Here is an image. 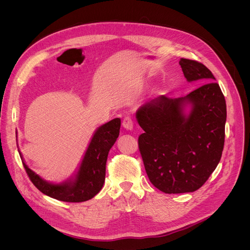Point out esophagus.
<instances>
[{"mask_svg":"<svg viewBox=\"0 0 250 250\" xmlns=\"http://www.w3.org/2000/svg\"><path fill=\"white\" fill-rule=\"evenodd\" d=\"M123 126L125 128V129H133L134 127V122L132 120V117L130 116H125L124 120H123Z\"/></svg>","mask_w":250,"mask_h":250,"instance_id":"34e87169","label":"esophagus"}]
</instances>
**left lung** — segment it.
Returning a JSON list of instances; mask_svg holds the SVG:
<instances>
[{
    "mask_svg": "<svg viewBox=\"0 0 250 250\" xmlns=\"http://www.w3.org/2000/svg\"><path fill=\"white\" fill-rule=\"evenodd\" d=\"M188 82L202 84L185 97L161 95L138 109L144 129L139 150L152 185L165 193L192 192L204 186L220 162L225 142L226 101L205 64L180 59ZM189 103L188 115L184 106Z\"/></svg>",
    "mask_w": 250,
    "mask_h": 250,
    "instance_id": "8db88e82",
    "label": "left lung"
}]
</instances>
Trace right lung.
Wrapping results in <instances>:
<instances>
[{
  "mask_svg": "<svg viewBox=\"0 0 250 250\" xmlns=\"http://www.w3.org/2000/svg\"><path fill=\"white\" fill-rule=\"evenodd\" d=\"M120 118H114L98 127L89 144L80 169L73 180L59 185L46 182L22 161L25 171L35 188L52 199L69 203L88 201L95 196L103 187L108 152L120 135ZM19 154L23 160L21 153Z\"/></svg>",
  "mask_w": 250,
  "mask_h": 250,
  "instance_id": "add662e5",
  "label": "right lung"
}]
</instances>
